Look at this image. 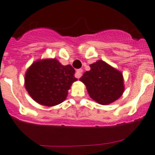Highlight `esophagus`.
I'll use <instances>...</instances> for the list:
<instances>
[{"label": "esophagus", "mask_w": 155, "mask_h": 155, "mask_svg": "<svg viewBox=\"0 0 155 155\" xmlns=\"http://www.w3.org/2000/svg\"><path fill=\"white\" fill-rule=\"evenodd\" d=\"M82 73H83V70H82V69H79V70H76V77H77L78 79H79V78L82 76Z\"/></svg>", "instance_id": "1"}]
</instances>
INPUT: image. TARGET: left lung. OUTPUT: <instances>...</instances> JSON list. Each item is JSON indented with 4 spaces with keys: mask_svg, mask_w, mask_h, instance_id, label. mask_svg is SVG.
Returning a JSON list of instances; mask_svg holds the SVG:
<instances>
[{
    "mask_svg": "<svg viewBox=\"0 0 155 155\" xmlns=\"http://www.w3.org/2000/svg\"><path fill=\"white\" fill-rule=\"evenodd\" d=\"M90 68L79 80L85 84L91 98L101 105L117 101L124 91L121 72L102 60L90 64Z\"/></svg>",
    "mask_w": 155,
    "mask_h": 155,
    "instance_id": "1",
    "label": "left lung"
}]
</instances>
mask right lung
<instances>
[{
  "mask_svg": "<svg viewBox=\"0 0 155 155\" xmlns=\"http://www.w3.org/2000/svg\"><path fill=\"white\" fill-rule=\"evenodd\" d=\"M71 65H62L56 58L34 61L25 75V87L32 99L46 107L64 102L72 84L77 80Z\"/></svg>",
  "mask_w": 155,
  "mask_h": 155,
  "instance_id": "add662e5",
  "label": "right lung"
}]
</instances>
